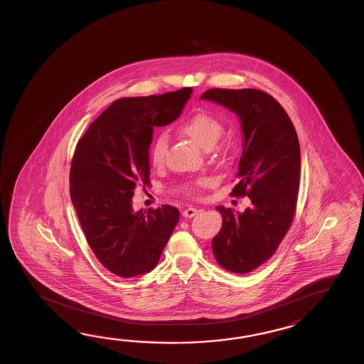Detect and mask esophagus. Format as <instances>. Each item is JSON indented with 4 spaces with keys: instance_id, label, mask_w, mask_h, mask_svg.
Masks as SVG:
<instances>
[{
    "instance_id": "obj_1",
    "label": "esophagus",
    "mask_w": 364,
    "mask_h": 364,
    "mask_svg": "<svg viewBox=\"0 0 364 364\" xmlns=\"http://www.w3.org/2000/svg\"><path fill=\"white\" fill-rule=\"evenodd\" d=\"M199 213V210L196 208H187L186 210H183V217L186 218H193V216H196Z\"/></svg>"
}]
</instances>
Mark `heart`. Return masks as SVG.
I'll return each instance as SVG.
<instances>
[{"instance_id": "b5f03b06", "label": "heart", "mask_w": 364, "mask_h": 364, "mask_svg": "<svg viewBox=\"0 0 364 364\" xmlns=\"http://www.w3.org/2000/svg\"><path fill=\"white\" fill-rule=\"evenodd\" d=\"M179 130L183 132L186 136L193 140V143H195L198 147L209 149L216 144L217 140L223 134L224 127L215 117L207 113H196L181 124ZM166 148H168V136L166 134H161L152 143L151 152H149L151 164L156 168L163 165Z\"/></svg>"}]
</instances>
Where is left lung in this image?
Returning a JSON list of instances; mask_svg holds the SVG:
<instances>
[{"label":"left lung","instance_id":"left-lung-1","mask_svg":"<svg viewBox=\"0 0 364 364\" xmlns=\"http://www.w3.org/2000/svg\"><path fill=\"white\" fill-rule=\"evenodd\" d=\"M200 99L240 118L243 151L232 195H247L252 205L242 213L217 207L223 228L212 240V251L225 269L248 273L274 254L293 221L301 176L299 140L285 109L263 91L212 88Z\"/></svg>","mask_w":364,"mask_h":364}]
</instances>
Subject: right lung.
I'll return each instance as SVG.
<instances>
[{"instance_id":"obj_1","label":"right lung","mask_w":364,"mask_h":364,"mask_svg":"<svg viewBox=\"0 0 364 364\" xmlns=\"http://www.w3.org/2000/svg\"><path fill=\"white\" fill-rule=\"evenodd\" d=\"M193 88L113 101L77 141L70 196L85 240L100 263L119 277L155 268L179 220L163 205L147 215L132 208L134 190L149 185L154 129L176 121Z\"/></svg>"}]
</instances>
